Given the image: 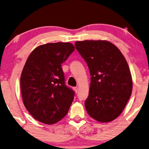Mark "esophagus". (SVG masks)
<instances>
[{
	"label": "esophagus",
	"mask_w": 149,
	"mask_h": 149,
	"mask_svg": "<svg viewBox=\"0 0 149 149\" xmlns=\"http://www.w3.org/2000/svg\"><path fill=\"white\" fill-rule=\"evenodd\" d=\"M73 89H74V91H75V92H76V93H78V86H76V87H74V88H73Z\"/></svg>",
	"instance_id": "34e87169"
}]
</instances>
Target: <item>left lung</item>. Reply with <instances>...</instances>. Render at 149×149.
Wrapping results in <instances>:
<instances>
[{"instance_id":"obj_1","label":"left lung","mask_w":149,"mask_h":149,"mask_svg":"<svg viewBox=\"0 0 149 149\" xmlns=\"http://www.w3.org/2000/svg\"><path fill=\"white\" fill-rule=\"evenodd\" d=\"M76 49L87 64L91 75L84 105L98 122H109L124 110L132 93L131 71L121 52L106 40L77 41Z\"/></svg>"}]
</instances>
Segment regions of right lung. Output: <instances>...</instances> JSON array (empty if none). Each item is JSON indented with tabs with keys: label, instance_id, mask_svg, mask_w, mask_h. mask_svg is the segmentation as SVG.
Masks as SVG:
<instances>
[{
	"label": "right lung",
	"instance_id": "right-lung-1",
	"mask_svg": "<svg viewBox=\"0 0 149 149\" xmlns=\"http://www.w3.org/2000/svg\"><path fill=\"white\" fill-rule=\"evenodd\" d=\"M75 49L70 42L47 43L28 57L20 76L24 107L36 120L52 125L67 115L75 92L65 84L62 69Z\"/></svg>",
	"mask_w": 149,
	"mask_h": 149
}]
</instances>
